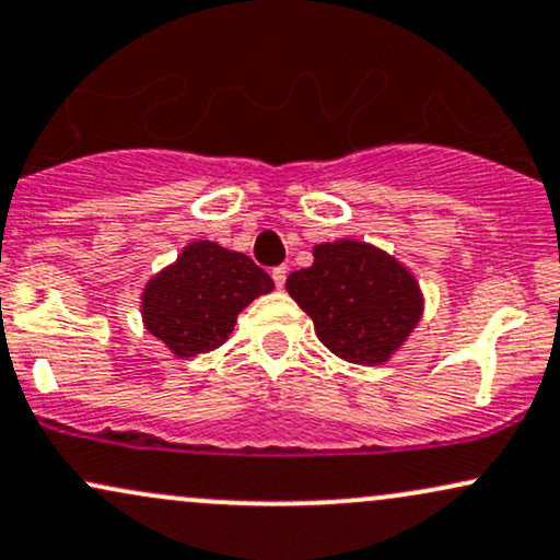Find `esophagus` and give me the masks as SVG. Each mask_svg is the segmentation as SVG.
Listing matches in <instances>:
<instances>
[{
	"label": "esophagus",
	"instance_id": "34e87169",
	"mask_svg": "<svg viewBox=\"0 0 560 560\" xmlns=\"http://www.w3.org/2000/svg\"><path fill=\"white\" fill-rule=\"evenodd\" d=\"M287 273H289V268L287 266H276L273 271H271V276H273V281H276V287H284V281H287Z\"/></svg>",
	"mask_w": 560,
	"mask_h": 560
}]
</instances>
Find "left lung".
Here are the masks:
<instances>
[{
    "label": "left lung",
    "instance_id": "obj_1",
    "mask_svg": "<svg viewBox=\"0 0 560 560\" xmlns=\"http://www.w3.org/2000/svg\"><path fill=\"white\" fill-rule=\"evenodd\" d=\"M287 292L313 318L336 357L381 365L422 318V292L409 268L368 242L313 247V266L289 273Z\"/></svg>",
    "mask_w": 560,
    "mask_h": 560
}]
</instances>
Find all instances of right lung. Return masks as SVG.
<instances>
[{"mask_svg":"<svg viewBox=\"0 0 560 560\" xmlns=\"http://www.w3.org/2000/svg\"><path fill=\"white\" fill-rule=\"evenodd\" d=\"M271 289L245 253L198 240L148 281L140 307L148 331L177 357H195L224 345L242 310Z\"/></svg>","mask_w":560,"mask_h":560,"instance_id":"1","label":"right lung"}]
</instances>
